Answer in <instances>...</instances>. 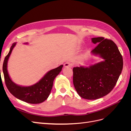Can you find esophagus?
Returning <instances> with one entry per match:
<instances>
[{
	"label": "esophagus",
	"instance_id": "esophagus-1",
	"mask_svg": "<svg viewBox=\"0 0 131 131\" xmlns=\"http://www.w3.org/2000/svg\"><path fill=\"white\" fill-rule=\"evenodd\" d=\"M64 67H72V64L69 62H67L66 63H64Z\"/></svg>",
	"mask_w": 131,
	"mask_h": 131
}]
</instances>
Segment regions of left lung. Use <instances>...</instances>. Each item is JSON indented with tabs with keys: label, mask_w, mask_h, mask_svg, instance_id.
<instances>
[{
	"label": "left lung",
	"mask_w": 131,
	"mask_h": 131,
	"mask_svg": "<svg viewBox=\"0 0 131 131\" xmlns=\"http://www.w3.org/2000/svg\"><path fill=\"white\" fill-rule=\"evenodd\" d=\"M98 43L91 51L104 61L90 67H74L73 84L77 93L86 100H97L109 93L116 84L123 68L122 56L115 42L104 37L93 38Z\"/></svg>",
	"instance_id": "left-lung-1"
}]
</instances>
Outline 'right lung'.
<instances>
[{"instance_id": "1", "label": "right lung", "mask_w": 131, "mask_h": 131, "mask_svg": "<svg viewBox=\"0 0 131 131\" xmlns=\"http://www.w3.org/2000/svg\"><path fill=\"white\" fill-rule=\"evenodd\" d=\"M16 43H14L11 46L9 52L5 57L3 63V72L6 86L9 92L18 100L30 104L41 103L49 96L54 79L61 72L63 65L50 70L35 85L28 87L18 86L12 81L7 70V61Z\"/></svg>"}]
</instances>
